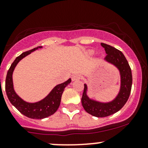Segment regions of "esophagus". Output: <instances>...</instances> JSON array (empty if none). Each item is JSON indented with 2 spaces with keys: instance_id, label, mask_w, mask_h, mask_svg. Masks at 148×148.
<instances>
[{
  "instance_id": "1",
  "label": "esophagus",
  "mask_w": 148,
  "mask_h": 148,
  "mask_svg": "<svg viewBox=\"0 0 148 148\" xmlns=\"http://www.w3.org/2000/svg\"><path fill=\"white\" fill-rule=\"evenodd\" d=\"M80 79V75H79V74H74V75L72 76V77H71V79H72V81H76V80H78Z\"/></svg>"
}]
</instances>
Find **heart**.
<instances>
[{
    "label": "heart",
    "mask_w": 148,
    "mask_h": 148,
    "mask_svg": "<svg viewBox=\"0 0 148 148\" xmlns=\"http://www.w3.org/2000/svg\"><path fill=\"white\" fill-rule=\"evenodd\" d=\"M93 51H92V50H91V51H89V53H91V54H92V53H93Z\"/></svg>",
    "instance_id": "1"
}]
</instances>
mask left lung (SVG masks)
Listing matches in <instances>:
<instances>
[{
	"mask_svg": "<svg viewBox=\"0 0 148 148\" xmlns=\"http://www.w3.org/2000/svg\"><path fill=\"white\" fill-rule=\"evenodd\" d=\"M101 45L104 48L107 53L104 60L114 65L119 70L120 76V88L118 94L113 100L102 102L88 96V86L84 84L82 104L86 112L97 117H107L120 110L129 98L132 84V71L122 52L113 46L104 43H101Z\"/></svg>",
	"mask_w": 148,
	"mask_h": 148,
	"instance_id": "8db88e82",
	"label": "left lung"
}]
</instances>
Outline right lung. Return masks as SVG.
<instances>
[{
    "label": "right lung",
    "instance_id": "right-lung-1",
    "mask_svg": "<svg viewBox=\"0 0 148 148\" xmlns=\"http://www.w3.org/2000/svg\"><path fill=\"white\" fill-rule=\"evenodd\" d=\"M41 48L42 46H38L28 51L23 52L20 56L16 57L8 69L5 79V92L10 103L23 115L29 118L37 120L49 117L57 111L60 105L64 90L66 86L71 82V79L69 78L64 82L57 84L52 89L47 96L36 102H26L16 94L13 82V73L15 68L21 59L31 53V52Z\"/></svg>",
    "mask_w": 148,
    "mask_h": 148
}]
</instances>
